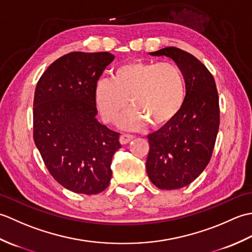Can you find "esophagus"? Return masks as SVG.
<instances>
[{
  "instance_id": "34e87169",
  "label": "esophagus",
  "mask_w": 252,
  "mask_h": 252,
  "mask_svg": "<svg viewBox=\"0 0 252 252\" xmlns=\"http://www.w3.org/2000/svg\"><path fill=\"white\" fill-rule=\"evenodd\" d=\"M133 138H134V136H133L132 134H122V135H120L119 141L121 144H127L129 142H131Z\"/></svg>"
}]
</instances>
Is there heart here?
I'll list each match as a JSON object with an SVG mask.
<instances>
[{"label":"heart","instance_id":"b5f03b06","mask_svg":"<svg viewBox=\"0 0 252 252\" xmlns=\"http://www.w3.org/2000/svg\"><path fill=\"white\" fill-rule=\"evenodd\" d=\"M185 79L172 63L130 61L118 66L112 80L96 84L95 104L107 125H114L127 108L133 109L120 122L125 129H137L148 123L152 129L169 125L185 100Z\"/></svg>","mask_w":252,"mask_h":252}]
</instances>
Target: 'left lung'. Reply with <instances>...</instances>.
I'll list each match as a JSON object with an SVG mask.
<instances>
[{
  "label": "left lung",
  "instance_id": "obj_1",
  "mask_svg": "<svg viewBox=\"0 0 252 252\" xmlns=\"http://www.w3.org/2000/svg\"><path fill=\"white\" fill-rule=\"evenodd\" d=\"M149 54L172 58L185 79L178 116L147 136L149 180L160 189H178L197 179L212 157L220 126L218 90L211 72L189 53L169 46Z\"/></svg>",
  "mask_w": 252,
  "mask_h": 252
}]
</instances>
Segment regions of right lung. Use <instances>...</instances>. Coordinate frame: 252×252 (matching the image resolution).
<instances>
[{"instance_id":"obj_1","label":"right lung","mask_w":252,"mask_h":252,"mask_svg":"<svg viewBox=\"0 0 252 252\" xmlns=\"http://www.w3.org/2000/svg\"><path fill=\"white\" fill-rule=\"evenodd\" d=\"M115 56L71 52L58 58L36 83L33 140L45 167L65 189L95 195L109 185L120 133L96 120L94 91Z\"/></svg>"}]
</instances>
